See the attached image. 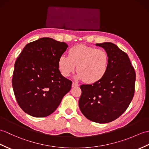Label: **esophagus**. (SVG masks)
<instances>
[{
  "instance_id": "esophagus-1",
  "label": "esophagus",
  "mask_w": 149,
  "mask_h": 149,
  "mask_svg": "<svg viewBox=\"0 0 149 149\" xmlns=\"http://www.w3.org/2000/svg\"><path fill=\"white\" fill-rule=\"evenodd\" d=\"M72 88H74V87H77V86H79V84H77V82H72Z\"/></svg>"
}]
</instances>
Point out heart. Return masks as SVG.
<instances>
[{"mask_svg": "<svg viewBox=\"0 0 149 149\" xmlns=\"http://www.w3.org/2000/svg\"><path fill=\"white\" fill-rule=\"evenodd\" d=\"M109 65V56L103 49L78 45L70 48L68 56L61 55L58 60L61 74L68 77L74 72L77 65L76 78L88 83L101 80L106 74Z\"/></svg>", "mask_w": 149, "mask_h": 149, "instance_id": "1", "label": "heart"}]
</instances>
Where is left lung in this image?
Wrapping results in <instances>:
<instances>
[{"instance_id":"8db88e82","label":"left lung","mask_w":149,"mask_h":149,"mask_svg":"<svg viewBox=\"0 0 149 149\" xmlns=\"http://www.w3.org/2000/svg\"><path fill=\"white\" fill-rule=\"evenodd\" d=\"M96 45L108 53L109 68L100 81L80 86L79 106L86 118L103 124L116 120L129 107L134 94L136 74L128 55L116 44Z\"/></svg>"}]
</instances>
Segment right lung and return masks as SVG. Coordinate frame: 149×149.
<instances>
[{"mask_svg": "<svg viewBox=\"0 0 149 149\" xmlns=\"http://www.w3.org/2000/svg\"><path fill=\"white\" fill-rule=\"evenodd\" d=\"M68 45L49 37L27 44L15 64L12 85L20 108L29 115L44 117L53 113L72 82L64 77L59 58Z\"/></svg>", "mask_w": 149, "mask_h": 149, "instance_id": "add662e5", "label": "right lung"}]
</instances>
